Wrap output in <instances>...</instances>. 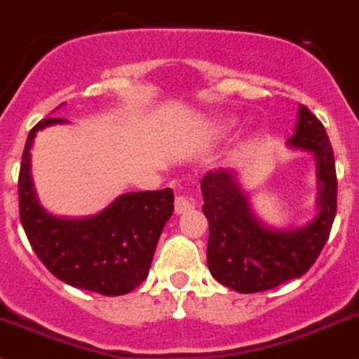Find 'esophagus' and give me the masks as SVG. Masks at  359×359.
Segmentation results:
<instances>
[{
  "label": "esophagus",
  "instance_id": "esophagus-1",
  "mask_svg": "<svg viewBox=\"0 0 359 359\" xmlns=\"http://www.w3.org/2000/svg\"><path fill=\"white\" fill-rule=\"evenodd\" d=\"M195 209V198L191 195L175 196V214H186L187 210Z\"/></svg>",
  "mask_w": 359,
  "mask_h": 359
}]
</instances>
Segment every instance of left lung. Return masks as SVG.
<instances>
[{
  "instance_id": "8db88e82",
  "label": "left lung",
  "mask_w": 359,
  "mask_h": 359,
  "mask_svg": "<svg viewBox=\"0 0 359 359\" xmlns=\"http://www.w3.org/2000/svg\"><path fill=\"white\" fill-rule=\"evenodd\" d=\"M294 149L317 157L319 214L297 230L267 229L253 216L237 177L230 170L207 172L202 179L203 214L209 221L207 266L219 283L241 294L262 292L299 278L323 251L337 214V170L323 122L299 108Z\"/></svg>"
}]
</instances>
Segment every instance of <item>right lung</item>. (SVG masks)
Listing matches in <instances>:
<instances>
[{
    "label": "right lung",
    "mask_w": 359,
    "mask_h": 359,
    "mask_svg": "<svg viewBox=\"0 0 359 359\" xmlns=\"http://www.w3.org/2000/svg\"><path fill=\"white\" fill-rule=\"evenodd\" d=\"M43 118L29 130L19 170V217L40 262L58 280L102 296H122L143 283L157 241L173 212V191L118 196L97 216L65 219L40 207L29 177V149L40 129L63 123Z\"/></svg>",
    "instance_id": "right-lung-1"
}]
</instances>
